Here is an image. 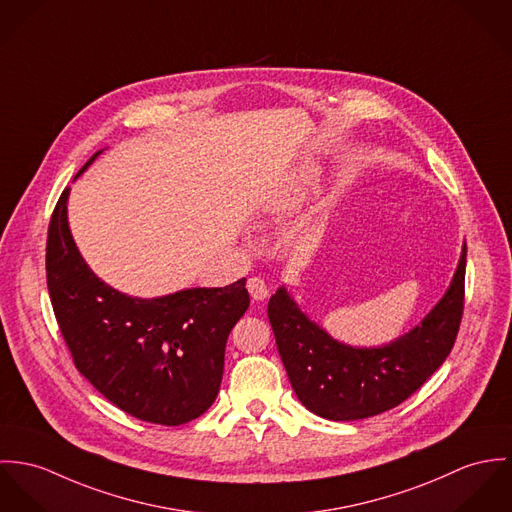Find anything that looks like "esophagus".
Returning <instances> with one entry per match:
<instances>
[{"label": "esophagus", "instance_id": "obj_1", "mask_svg": "<svg viewBox=\"0 0 512 512\" xmlns=\"http://www.w3.org/2000/svg\"><path fill=\"white\" fill-rule=\"evenodd\" d=\"M247 290H249V294H251L253 300H265V298L269 296L267 284H265L263 279H259V277H251V279L247 281Z\"/></svg>", "mask_w": 512, "mask_h": 512}]
</instances>
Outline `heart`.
Masks as SVG:
<instances>
[{
  "instance_id": "obj_1",
  "label": "heart",
  "mask_w": 512,
  "mask_h": 512,
  "mask_svg": "<svg viewBox=\"0 0 512 512\" xmlns=\"http://www.w3.org/2000/svg\"><path fill=\"white\" fill-rule=\"evenodd\" d=\"M316 184H318V169L312 165H306L300 171L290 174L275 190H271L263 200V208L273 216L292 212L314 192Z\"/></svg>"
}]
</instances>
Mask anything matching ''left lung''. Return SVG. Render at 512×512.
<instances>
[{
    "instance_id": "8db88e82",
    "label": "left lung",
    "mask_w": 512,
    "mask_h": 512,
    "mask_svg": "<svg viewBox=\"0 0 512 512\" xmlns=\"http://www.w3.org/2000/svg\"><path fill=\"white\" fill-rule=\"evenodd\" d=\"M465 255L444 296L420 320L389 343L357 347L330 336L279 286L269 300V322L298 400L326 420H361L398 406L418 391L454 347L463 312Z\"/></svg>"
}]
</instances>
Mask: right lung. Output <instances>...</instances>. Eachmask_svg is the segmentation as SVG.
<instances>
[{"instance_id":"add662e5","label":"right lung","mask_w":512,"mask_h":512,"mask_svg":"<svg viewBox=\"0 0 512 512\" xmlns=\"http://www.w3.org/2000/svg\"><path fill=\"white\" fill-rule=\"evenodd\" d=\"M68 196L70 188L49 226L47 286L76 369L139 420L178 426L198 418L218 397L229 332L249 308L245 279L224 288L129 296L84 261L68 226Z\"/></svg>"}]
</instances>
